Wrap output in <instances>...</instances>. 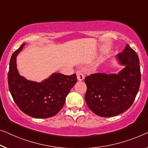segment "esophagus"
<instances>
[{
	"instance_id": "obj_1",
	"label": "esophagus",
	"mask_w": 148,
	"mask_h": 148,
	"mask_svg": "<svg viewBox=\"0 0 148 148\" xmlns=\"http://www.w3.org/2000/svg\"><path fill=\"white\" fill-rule=\"evenodd\" d=\"M77 79L79 81H82L84 79V76L82 73H81L80 72H77Z\"/></svg>"
}]
</instances>
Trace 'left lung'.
<instances>
[{
	"instance_id": "1",
	"label": "left lung",
	"mask_w": 148,
	"mask_h": 148,
	"mask_svg": "<svg viewBox=\"0 0 148 148\" xmlns=\"http://www.w3.org/2000/svg\"><path fill=\"white\" fill-rule=\"evenodd\" d=\"M123 68L117 74L97 73L85 78V101L96 115L111 117L123 113L134 103L141 82L138 56L128 44L115 56Z\"/></svg>"
}]
</instances>
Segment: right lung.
Here are the masks:
<instances>
[{"label":"right lung","instance_id":"add662e5","mask_svg":"<svg viewBox=\"0 0 148 148\" xmlns=\"http://www.w3.org/2000/svg\"><path fill=\"white\" fill-rule=\"evenodd\" d=\"M25 43L12 53L9 64L8 83L10 92L18 107L29 116L37 119L56 115L62 109L70 90L77 82L76 75L54 72L41 82L21 76L16 57Z\"/></svg>","mask_w":148,"mask_h":148}]
</instances>
